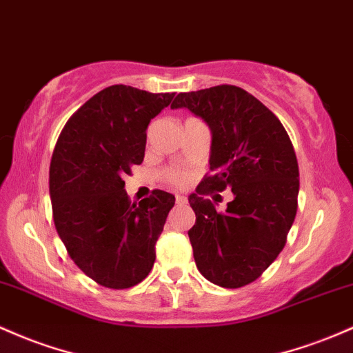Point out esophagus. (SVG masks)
I'll use <instances>...</instances> for the list:
<instances>
[{
    "mask_svg": "<svg viewBox=\"0 0 353 353\" xmlns=\"http://www.w3.org/2000/svg\"><path fill=\"white\" fill-rule=\"evenodd\" d=\"M176 204H177V206H185V204H188V197L177 194L176 196Z\"/></svg>",
    "mask_w": 353,
    "mask_h": 353,
    "instance_id": "obj_1",
    "label": "esophagus"
}]
</instances>
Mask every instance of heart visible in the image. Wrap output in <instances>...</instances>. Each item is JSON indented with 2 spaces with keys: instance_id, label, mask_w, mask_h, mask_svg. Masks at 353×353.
<instances>
[{
  "instance_id": "b5f03b06",
  "label": "heart",
  "mask_w": 353,
  "mask_h": 353,
  "mask_svg": "<svg viewBox=\"0 0 353 353\" xmlns=\"http://www.w3.org/2000/svg\"><path fill=\"white\" fill-rule=\"evenodd\" d=\"M164 179L168 181L169 184L177 185V188H183V185L188 184L189 176H188V172H185V170L179 169V168H174V169L165 170V172H164Z\"/></svg>"
}]
</instances>
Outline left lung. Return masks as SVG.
<instances>
[{"label":"left lung","instance_id":"8db88e82","mask_svg":"<svg viewBox=\"0 0 353 353\" xmlns=\"http://www.w3.org/2000/svg\"><path fill=\"white\" fill-rule=\"evenodd\" d=\"M212 134L209 169L189 196L196 224L189 230L197 270L211 283H253L286 245L296 216L300 172L292 141L268 107L234 85L179 94ZM228 187L235 194L224 213L206 195Z\"/></svg>","mask_w":353,"mask_h":353}]
</instances>
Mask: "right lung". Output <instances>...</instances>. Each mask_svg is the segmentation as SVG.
<instances>
[{
  "instance_id": "1",
  "label": "right lung",
  "mask_w": 353,
  "mask_h": 353,
  "mask_svg": "<svg viewBox=\"0 0 353 353\" xmlns=\"http://www.w3.org/2000/svg\"><path fill=\"white\" fill-rule=\"evenodd\" d=\"M174 94L112 85L83 103L58 137L50 162L57 233L77 266L105 288L141 283L176 197L156 189L130 203L125 174L142 164L147 125Z\"/></svg>"
}]
</instances>
